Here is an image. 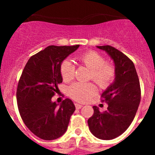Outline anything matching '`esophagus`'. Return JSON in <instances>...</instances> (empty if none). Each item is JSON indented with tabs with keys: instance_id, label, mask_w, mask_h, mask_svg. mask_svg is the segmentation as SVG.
Returning a JSON list of instances; mask_svg holds the SVG:
<instances>
[{
	"instance_id": "esophagus-1",
	"label": "esophagus",
	"mask_w": 155,
	"mask_h": 155,
	"mask_svg": "<svg viewBox=\"0 0 155 155\" xmlns=\"http://www.w3.org/2000/svg\"><path fill=\"white\" fill-rule=\"evenodd\" d=\"M82 106H83L82 105H80L78 103H75V107H76L77 109H80L81 108H82Z\"/></svg>"
}]
</instances>
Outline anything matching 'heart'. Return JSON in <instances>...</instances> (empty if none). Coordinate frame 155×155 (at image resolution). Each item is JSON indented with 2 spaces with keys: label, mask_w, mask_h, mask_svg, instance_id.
I'll return each mask as SVG.
<instances>
[{
  "label": "heart",
  "mask_w": 155,
  "mask_h": 155,
  "mask_svg": "<svg viewBox=\"0 0 155 155\" xmlns=\"http://www.w3.org/2000/svg\"><path fill=\"white\" fill-rule=\"evenodd\" d=\"M78 61L91 70L90 78L101 87L109 86L115 76V70L111 64L105 63L102 55L94 51H87L79 56ZM61 74L64 81L73 80L74 65L71 60H65L61 66ZM97 93V87L92 83L77 82L69 87V94L74 99L85 102Z\"/></svg>",
  "instance_id": "b5f03b06"
}]
</instances>
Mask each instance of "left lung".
I'll list each match as a JSON object with an SVG mask.
<instances>
[{
    "mask_svg": "<svg viewBox=\"0 0 155 155\" xmlns=\"http://www.w3.org/2000/svg\"><path fill=\"white\" fill-rule=\"evenodd\" d=\"M113 61L115 79L102 94L107 110L101 113L93 106L94 114L87 120L90 131L101 140H113L124 134L134 120L140 102V87L134 63L110 46H97Z\"/></svg>",
    "mask_w": 155,
    "mask_h": 155,
    "instance_id": "8db88e82",
    "label": "left lung"
}]
</instances>
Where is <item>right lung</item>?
<instances>
[{
	"mask_svg": "<svg viewBox=\"0 0 155 155\" xmlns=\"http://www.w3.org/2000/svg\"><path fill=\"white\" fill-rule=\"evenodd\" d=\"M79 46H47L30 57L23 70L16 93L18 107L25 126L41 139H57L68 130L74 105L69 98L59 105L52 97L63 81L61 64Z\"/></svg>",
	"mask_w": 155,
	"mask_h": 155,
	"instance_id": "obj_1",
	"label": "right lung"
}]
</instances>
